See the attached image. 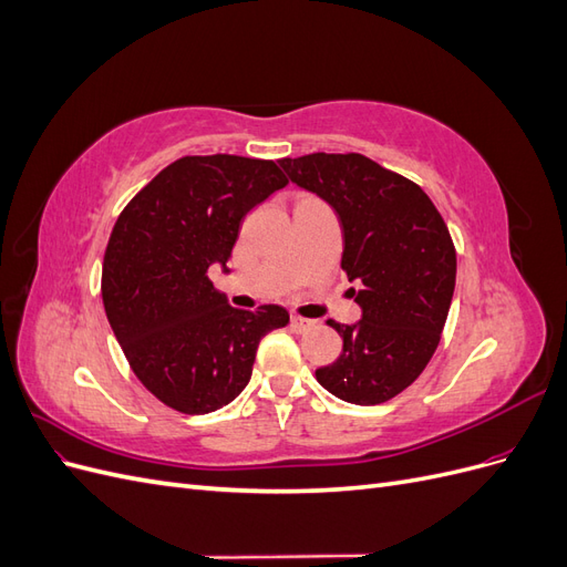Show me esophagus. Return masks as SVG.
Instances as JSON below:
<instances>
[{
  "label": "esophagus",
  "mask_w": 567,
  "mask_h": 567,
  "mask_svg": "<svg viewBox=\"0 0 567 567\" xmlns=\"http://www.w3.org/2000/svg\"><path fill=\"white\" fill-rule=\"evenodd\" d=\"M290 326H293V331L302 333V331H310V329H315V321L296 315V317H290Z\"/></svg>",
  "instance_id": "obj_1"
}]
</instances>
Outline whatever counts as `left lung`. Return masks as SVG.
Returning a JSON list of instances; mask_svg holds the SVG:
<instances>
[{
    "label": "left lung",
    "mask_w": 567,
    "mask_h": 567,
    "mask_svg": "<svg viewBox=\"0 0 567 567\" xmlns=\"http://www.w3.org/2000/svg\"><path fill=\"white\" fill-rule=\"evenodd\" d=\"M288 179L317 194L342 227V260L362 307L317 381L350 404H381L414 383L437 350L456 284V250L423 188L362 153H310L279 161Z\"/></svg>",
    "instance_id": "8db88e82"
}]
</instances>
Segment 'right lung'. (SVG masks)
<instances>
[{
    "label": "right lung",
    "instance_id": "add662e5",
    "mask_svg": "<svg viewBox=\"0 0 567 567\" xmlns=\"http://www.w3.org/2000/svg\"><path fill=\"white\" fill-rule=\"evenodd\" d=\"M286 184L271 161L184 156L115 221L101 271L109 323L136 379L182 414L236 400L262 336L288 323L279 305L236 310L208 277L229 271L244 217Z\"/></svg>",
    "mask_w": 567,
    "mask_h": 567
}]
</instances>
